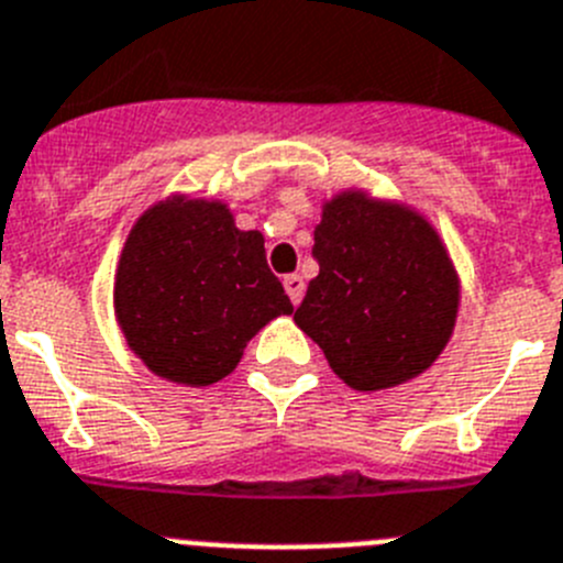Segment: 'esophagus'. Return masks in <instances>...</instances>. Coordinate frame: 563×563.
<instances>
[{
	"label": "esophagus",
	"instance_id": "esophagus-1",
	"mask_svg": "<svg viewBox=\"0 0 563 563\" xmlns=\"http://www.w3.org/2000/svg\"><path fill=\"white\" fill-rule=\"evenodd\" d=\"M285 290H287V296H290V301L298 303V301H301V296H303V278L298 276V273H290V276H285Z\"/></svg>",
	"mask_w": 563,
	"mask_h": 563
}]
</instances>
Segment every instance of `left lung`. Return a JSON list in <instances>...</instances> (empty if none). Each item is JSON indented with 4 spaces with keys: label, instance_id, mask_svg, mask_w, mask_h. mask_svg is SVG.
<instances>
[{
    "label": "left lung",
    "instance_id": "1",
    "mask_svg": "<svg viewBox=\"0 0 563 563\" xmlns=\"http://www.w3.org/2000/svg\"><path fill=\"white\" fill-rule=\"evenodd\" d=\"M318 276L292 321L360 394L424 374L455 332L461 278L430 220L407 203L343 189L316 225Z\"/></svg>",
    "mask_w": 563,
    "mask_h": 563
}]
</instances>
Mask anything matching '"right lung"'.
<instances>
[{
    "mask_svg": "<svg viewBox=\"0 0 563 563\" xmlns=\"http://www.w3.org/2000/svg\"><path fill=\"white\" fill-rule=\"evenodd\" d=\"M128 349L187 388L220 383L247 340L292 303L265 260V236L240 231L229 203L169 195L142 211L113 278Z\"/></svg>",
    "mask_w": 563,
    "mask_h": 563,
    "instance_id": "right-lung-1",
    "label": "right lung"
}]
</instances>
